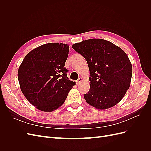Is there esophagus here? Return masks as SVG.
I'll return each instance as SVG.
<instances>
[{
    "label": "esophagus",
    "instance_id": "esophagus-1",
    "mask_svg": "<svg viewBox=\"0 0 151 151\" xmlns=\"http://www.w3.org/2000/svg\"><path fill=\"white\" fill-rule=\"evenodd\" d=\"M82 81H83V78H81V77H79V78L76 81V84H79V83H81Z\"/></svg>",
    "mask_w": 151,
    "mask_h": 151
}]
</instances>
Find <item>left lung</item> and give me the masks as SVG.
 I'll return each instance as SVG.
<instances>
[{
	"label": "left lung",
	"mask_w": 151,
	"mask_h": 151,
	"mask_svg": "<svg viewBox=\"0 0 151 151\" xmlns=\"http://www.w3.org/2000/svg\"><path fill=\"white\" fill-rule=\"evenodd\" d=\"M88 62L90 89L86 101L97 109L110 108L119 103L129 89L132 66L120 47L103 39H89L72 45Z\"/></svg>",
	"instance_id": "obj_1"
}]
</instances>
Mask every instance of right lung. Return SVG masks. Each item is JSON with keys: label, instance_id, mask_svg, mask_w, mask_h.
Masks as SVG:
<instances>
[{"label": "right lung", "instance_id": "obj_1", "mask_svg": "<svg viewBox=\"0 0 151 151\" xmlns=\"http://www.w3.org/2000/svg\"><path fill=\"white\" fill-rule=\"evenodd\" d=\"M69 46L47 43L25 56L17 72L20 88L28 101L41 111L51 112L64 103L76 83L64 67Z\"/></svg>", "mask_w": 151, "mask_h": 151}]
</instances>
